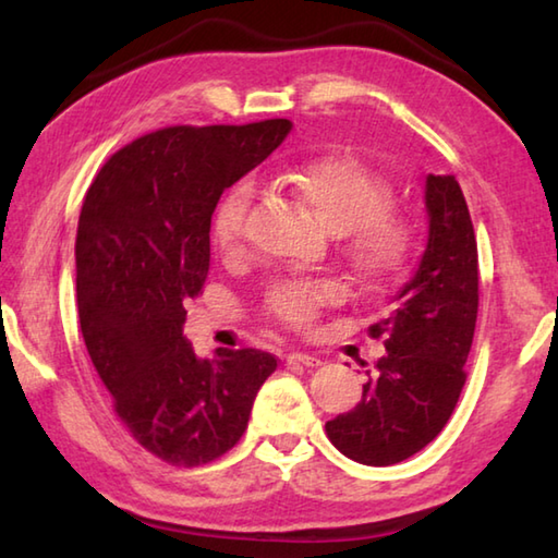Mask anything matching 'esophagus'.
Returning a JSON list of instances; mask_svg holds the SVG:
<instances>
[{"label": "esophagus", "mask_w": 558, "mask_h": 558, "mask_svg": "<svg viewBox=\"0 0 558 558\" xmlns=\"http://www.w3.org/2000/svg\"><path fill=\"white\" fill-rule=\"evenodd\" d=\"M288 364L310 366V369H314V366H322V360L314 357V354H306V352H292V354H288Z\"/></svg>", "instance_id": "obj_1"}]
</instances>
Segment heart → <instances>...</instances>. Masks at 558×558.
Masks as SVG:
<instances>
[{
  "label": "heart",
  "instance_id": "heart-1",
  "mask_svg": "<svg viewBox=\"0 0 558 558\" xmlns=\"http://www.w3.org/2000/svg\"><path fill=\"white\" fill-rule=\"evenodd\" d=\"M288 192L310 206L328 230L338 232L340 254L364 288L384 290L408 270L414 234L405 216L390 208L393 192L381 174L352 156H318L288 165L278 174ZM254 189L236 182L218 201L210 218V242L222 260L246 256V216ZM348 300L338 278H286L272 282L264 314L300 333H310L324 312Z\"/></svg>",
  "mask_w": 558,
  "mask_h": 558
}]
</instances>
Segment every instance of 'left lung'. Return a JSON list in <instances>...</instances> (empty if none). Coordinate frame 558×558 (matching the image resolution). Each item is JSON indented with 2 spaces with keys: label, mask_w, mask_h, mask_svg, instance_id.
<instances>
[{
  "label": "left lung",
  "mask_w": 558,
  "mask_h": 558,
  "mask_svg": "<svg viewBox=\"0 0 558 558\" xmlns=\"http://www.w3.org/2000/svg\"><path fill=\"white\" fill-rule=\"evenodd\" d=\"M424 201L429 234L420 266L393 312L369 326L386 354L366 372L357 408L326 422L330 444L362 465H396L432 444L468 378L480 304L477 236L453 174H426Z\"/></svg>",
  "instance_id": "left-lung-1"
}]
</instances>
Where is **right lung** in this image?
Instances as JSON below:
<instances>
[{"instance_id":"add662e5","label":"right lung","mask_w":558,"mask_h":558,"mask_svg":"<svg viewBox=\"0 0 558 558\" xmlns=\"http://www.w3.org/2000/svg\"><path fill=\"white\" fill-rule=\"evenodd\" d=\"M290 120L177 124L108 158L76 230L81 333L112 410L148 453L198 468L240 441L278 357L254 348L198 360L186 304L204 292L222 192L290 134Z\"/></svg>"}]
</instances>
